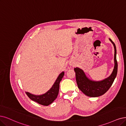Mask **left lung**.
<instances>
[{"label":"left lung","mask_w":126,"mask_h":126,"mask_svg":"<svg viewBox=\"0 0 126 126\" xmlns=\"http://www.w3.org/2000/svg\"><path fill=\"white\" fill-rule=\"evenodd\" d=\"M109 40L114 47V67L110 75L101 81L92 80L88 78L82 69L76 67V79L78 87L85 95L90 97H97L104 94L112 85L117 75L118 64L116 60V48L114 42Z\"/></svg>","instance_id":"left-lung-1"}]
</instances>
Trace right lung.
Returning a JSON list of instances; mask_svg holds the SVG:
<instances>
[{"instance_id": "1", "label": "right lung", "mask_w": 126, "mask_h": 126, "mask_svg": "<svg viewBox=\"0 0 126 126\" xmlns=\"http://www.w3.org/2000/svg\"><path fill=\"white\" fill-rule=\"evenodd\" d=\"M64 75V72L61 73L52 87L45 94L41 95L32 94L29 92H26V94L30 99L39 104L44 106H48L51 104L57 98L60 88V83Z\"/></svg>"}]
</instances>
